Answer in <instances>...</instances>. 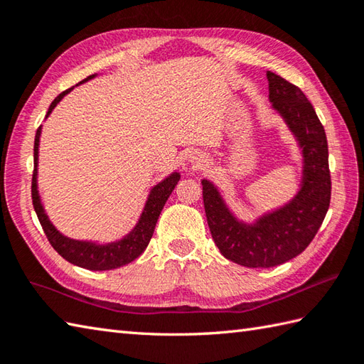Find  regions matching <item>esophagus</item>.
<instances>
[{"mask_svg":"<svg viewBox=\"0 0 364 364\" xmlns=\"http://www.w3.org/2000/svg\"><path fill=\"white\" fill-rule=\"evenodd\" d=\"M189 162H191L192 167H194V168H202V167L206 166L208 159H206L205 154L196 151V153H192L191 156H189Z\"/></svg>","mask_w":364,"mask_h":364,"instance_id":"1","label":"esophagus"}]
</instances>
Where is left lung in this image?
<instances>
[{
  "mask_svg": "<svg viewBox=\"0 0 364 364\" xmlns=\"http://www.w3.org/2000/svg\"><path fill=\"white\" fill-rule=\"evenodd\" d=\"M269 102L282 115L304 156L300 189L289 203L253 223L239 220L211 181L202 180L208 227L227 259L245 267H274L296 258L318 233L330 206L331 180L326 129L304 92L267 72Z\"/></svg>",
  "mask_w": 364,
  "mask_h": 364,
  "instance_id": "1",
  "label": "left lung"
}]
</instances>
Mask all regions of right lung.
Instances as JSON below:
<instances>
[{
    "mask_svg": "<svg viewBox=\"0 0 364 364\" xmlns=\"http://www.w3.org/2000/svg\"><path fill=\"white\" fill-rule=\"evenodd\" d=\"M95 76L97 75L87 76L86 80H82L81 82L76 84V86H80V84L95 78ZM72 89L73 87L67 89L65 92L59 94L53 100V103L48 107V112H46V117H48L51 111L56 107V105ZM41 133H42V127H38L36 139H34V172H33L31 196H33V205H34L38 222H41V225L45 231L46 237H48L50 244L53 245V249L56 250L64 259L72 262V264L89 269V270L117 269L128 264L131 261H134L137 257H141L153 236V231H154V227H156V222L162 208H164L167 198L170 197V194H172L176 183L180 181V173L178 172L170 173L166 180L158 183L156 186L150 191L149 198H146L145 206H144V211L141 214V218H139L136 227L131 230L127 236H123L120 241L107 242V244H97L92 241H76V239L67 237L54 228V225L48 219V215L45 214V210L41 202V196H38L37 166H38V142H41Z\"/></svg>",
    "mask_w": 364,
    "mask_h": 364,
    "instance_id": "1",
    "label": "right lung"
}]
</instances>
